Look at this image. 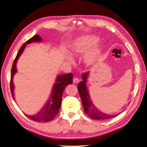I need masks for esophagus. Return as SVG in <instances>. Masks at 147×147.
I'll return each mask as SVG.
<instances>
[{
    "label": "esophagus",
    "instance_id": "1",
    "mask_svg": "<svg viewBox=\"0 0 147 147\" xmlns=\"http://www.w3.org/2000/svg\"><path fill=\"white\" fill-rule=\"evenodd\" d=\"M79 81H80V80H79V79L78 78H74L73 79V82L74 83H78Z\"/></svg>",
    "mask_w": 147,
    "mask_h": 147
}]
</instances>
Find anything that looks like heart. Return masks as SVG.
Segmentation results:
<instances>
[{"label": "heart", "mask_w": 147, "mask_h": 147, "mask_svg": "<svg viewBox=\"0 0 147 147\" xmlns=\"http://www.w3.org/2000/svg\"><path fill=\"white\" fill-rule=\"evenodd\" d=\"M98 41V38L97 36L93 35H84L79 38L78 40H76L71 47V53L72 55H77L79 54L84 53L90 49L95 44H96ZM101 53V50L99 46H95L92 48L91 51L86 57V61L88 63H92V61L98 57ZM68 60L70 63H73V59L70 57H68Z\"/></svg>", "instance_id": "1"}]
</instances>
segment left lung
I'll return each instance as SVG.
<instances>
[{
  "mask_svg": "<svg viewBox=\"0 0 147 147\" xmlns=\"http://www.w3.org/2000/svg\"><path fill=\"white\" fill-rule=\"evenodd\" d=\"M88 74L89 72L87 71L82 75L83 81H81L78 86L79 94L80 95L84 112L92 119L96 120H104L117 116L118 114L110 115L102 112L94 105L86 88V81L88 79Z\"/></svg>",
  "mask_w": 147,
  "mask_h": 147,
  "instance_id": "left-lung-1",
  "label": "left lung"
}]
</instances>
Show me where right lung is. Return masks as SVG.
I'll return each mask as SVG.
<instances>
[{
    "label": "right lung",
    "instance_id": "right-lung-1",
    "mask_svg": "<svg viewBox=\"0 0 147 147\" xmlns=\"http://www.w3.org/2000/svg\"><path fill=\"white\" fill-rule=\"evenodd\" d=\"M42 40V38L39 35H35L33 37L28 40L21 47H20L19 52L15 57V60L13 63L11 71V80H10V88L12 97L13 99V88L14 85L13 83V78L17 72L16 64L17 62L19 59V57L22 53L24 48L27 44H30L33 42H40ZM72 79H73V74L69 73L68 74H63V75H59L57 78L55 83L54 84L52 90H51V94L50 97L46 104L44 105L42 109L39 112L33 115H27L31 120L37 122H46L52 120L55 115L59 113V110L60 109L62 96H63V92L66 87L69 84L72 83Z\"/></svg>",
    "mask_w": 147,
    "mask_h": 147
}]
</instances>
